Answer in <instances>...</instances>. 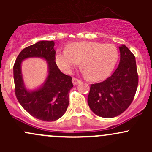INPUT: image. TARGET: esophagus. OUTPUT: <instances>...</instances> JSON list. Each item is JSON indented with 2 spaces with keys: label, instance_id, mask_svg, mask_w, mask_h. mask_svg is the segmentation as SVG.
I'll list each match as a JSON object with an SVG mask.
<instances>
[{
  "label": "esophagus",
  "instance_id": "obj_1",
  "mask_svg": "<svg viewBox=\"0 0 152 152\" xmlns=\"http://www.w3.org/2000/svg\"><path fill=\"white\" fill-rule=\"evenodd\" d=\"M72 82H73V83H74V85H76V84H78V83H80L81 81H80L79 79H78V78L74 77L72 79Z\"/></svg>",
  "mask_w": 152,
  "mask_h": 152
}]
</instances>
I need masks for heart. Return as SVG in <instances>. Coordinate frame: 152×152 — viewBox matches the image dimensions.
Instances as JSON below:
<instances>
[{"label":"heart","mask_w":152,"mask_h":152,"mask_svg":"<svg viewBox=\"0 0 152 152\" xmlns=\"http://www.w3.org/2000/svg\"><path fill=\"white\" fill-rule=\"evenodd\" d=\"M118 57V50L113 44L81 41L71 43L67 49L57 52L56 63L62 71L70 73L81 61V66L88 78L97 81L111 74Z\"/></svg>","instance_id":"b5f03b06"}]
</instances>
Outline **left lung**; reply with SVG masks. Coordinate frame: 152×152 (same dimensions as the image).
Here are the masks:
<instances>
[{
    "instance_id": "obj_1",
    "label": "left lung",
    "mask_w": 152,
    "mask_h": 152,
    "mask_svg": "<svg viewBox=\"0 0 152 152\" xmlns=\"http://www.w3.org/2000/svg\"><path fill=\"white\" fill-rule=\"evenodd\" d=\"M119 50V64L112 75L105 81L91 84L88 106L101 117L113 118L122 114L132 104L137 89L135 56L125 45Z\"/></svg>"
}]
</instances>
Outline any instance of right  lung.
Wrapping results in <instances>:
<instances>
[{
  "instance_id": "add662e5",
  "label": "right lung",
  "mask_w": 152,
  "mask_h": 152,
  "mask_svg": "<svg viewBox=\"0 0 152 152\" xmlns=\"http://www.w3.org/2000/svg\"><path fill=\"white\" fill-rule=\"evenodd\" d=\"M40 57L48 62L49 75L39 90L29 92L22 81L20 65L23 60ZM53 41H41L23 49L13 66L15 94L18 102L28 114L38 119L53 121L65 114L69 106V94L74 86L72 78L63 74L55 62Z\"/></svg>"
}]
</instances>
